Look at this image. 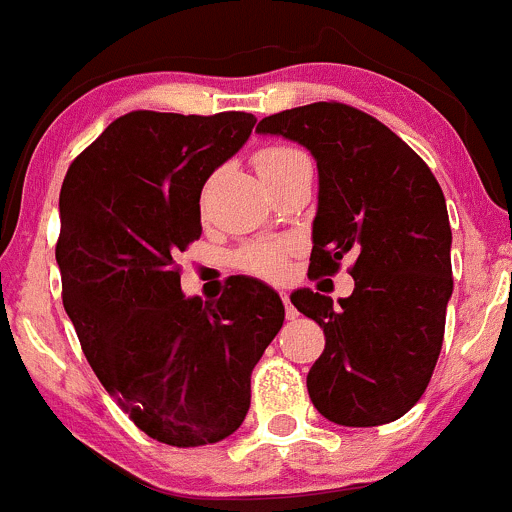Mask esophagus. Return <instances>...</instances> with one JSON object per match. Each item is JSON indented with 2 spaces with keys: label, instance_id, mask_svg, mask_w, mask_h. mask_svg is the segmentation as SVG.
<instances>
[{
  "label": "esophagus",
  "instance_id": "1",
  "mask_svg": "<svg viewBox=\"0 0 512 512\" xmlns=\"http://www.w3.org/2000/svg\"><path fill=\"white\" fill-rule=\"evenodd\" d=\"M281 301H283V306H286V318H288V321H293V318L298 316V311L291 306V298H288L286 291H281Z\"/></svg>",
  "mask_w": 512,
  "mask_h": 512
}]
</instances>
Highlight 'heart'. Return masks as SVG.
Returning a JSON list of instances; mask_svg holds the SVG:
<instances>
[{
  "instance_id": "b5f03b06",
  "label": "heart",
  "mask_w": 512,
  "mask_h": 512,
  "mask_svg": "<svg viewBox=\"0 0 512 512\" xmlns=\"http://www.w3.org/2000/svg\"><path fill=\"white\" fill-rule=\"evenodd\" d=\"M298 154L296 149H288V146H266L256 154L254 164L256 171H266L271 166L283 164V161L296 159ZM239 266L244 271L256 273V276L263 278H276L283 273V249L278 244H271V241H263V244H254L249 249H244L239 254Z\"/></svg>"
}]
</instances>
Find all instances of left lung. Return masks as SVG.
Here are the masks:
<instances>
[{
	"label": "left lung",
	"instance_id": "left-lung-1",
	"mask_svg": "<svg viewBox=\"0 0 512 512\" xmlns=\"http://www.w3.org/2000/svg\"><path fill=\"white\" fill-rule=\"evenodd\" d=\"M256 131L296 141L316 161L308 271L331 276L353 258L348 298L291 293L326 333L306 378L313 406L348 428L406 416L433 376L453 293V234L438 181L406 141L346 104L296 106L261 119Z\"/></svg>",
	"mask_w": 512,
	"mask_h": 512
}]
</instances>
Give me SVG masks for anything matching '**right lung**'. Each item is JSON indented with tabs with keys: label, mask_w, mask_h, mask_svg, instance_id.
<instances>
[{
	"label": "right lung",
	"mask_w": 512,
	"mask_h": 512,
	"mask_svg": "<svg viewBox=\"0 0 512 512\" xmlns=\"http://www.w3.org/2000/svg\"><path fill=\"white\" fill-rule=\"evenodd\" d=\"M254 124L244 111H131L74 159L59 194L64 308L86 361L166 445L216 443L244 423L251 371L286 316L251 276H234L219 301L186 296L174 263L201 236L206 179Z\"/></svg>",
	"instance_id": "1"
}]
</instances>
